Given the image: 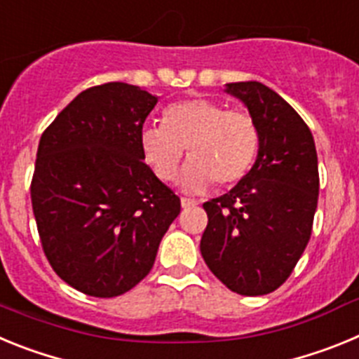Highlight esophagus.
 <instances>
[{
  "mask_svg": "<svg viewBox=\"0 0 359 359\" xmlns=\"http://www.w3.org/2000/svg\"><path fill=\"white\" fill-rule=\"evenodd\" d=\"M198 203L194 199H189V198H182V207L183 208H190V207H196Z\"/></svg>",
  "mask_w": 359,
  "mask_h": 359,
  "instance_id": "1",
  "label": "esophagus"
}]
</instances>
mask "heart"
<instances>
[{
  "label": "heart",
  "instance_id": "obj_1",
  "mask_svg": "<svg viewBox=\"0 0 359 359\" xmlns=\"http://www.w3.org/2000/svg\"><path fill=\"white\" fill-rule=\"evenodd\" d=\"M185 149L190 161L180 180L183 190L203 192L215 182L230 187L252 169L259 131L244 111L208 98H190L165 107L161 126L140 133L142 156L163 183L176 177Z\"/></svg>",
  "mask_w": 359,
  "mask_h": 359
}]
</instances>
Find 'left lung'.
Returning <instances> with one entry per match:
<instances>
[{"label":"left lung","mask_w":359,"mask_h":359,"mask_svg":"<svg viewBox=\"0 0 359 359\" xmlns=\"http://www.w3.org/2000/svg\"><path fill=\"white\" fill-rule=\"evenodd\" d=\"M226 93L248 107L259 151L230 192L203 205L208 224L199 248L228 290L259 297L287 280L309 243L318 205V158L306 122L268 86L231 82Z\"/></svg>","instance_id":"left-lung-1"}]
</instances>
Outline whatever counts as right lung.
I'll return each instance as SVG.
<instances>
[{
  "instance_id": "add662e5",
  "label": "right lung",
  "mask_w": 359,
  "mask_h": 359,
  "mask_svg": "<svg viewBox=\"0 0 359 359\" xmlns=\"http://www.w3.org/2000/svg\"><path fill=\"white\" fill-rule=\"evenodd\" d=\"M156 102L126 82L93 86L41 136L30 187L41 244L53 271L90 297H118L147 277L182 210L140 151Z\"/></svg>"
}]
</instances>
